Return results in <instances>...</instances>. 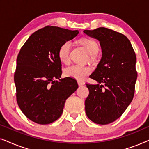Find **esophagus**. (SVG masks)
Returning a JSON list of instances; mask_svg holds the SVG:
<instances>
[{
    "instance_id": "obj_1",
    "label": "esophagus",
    "mask_w": 149,
    "mask_h": 149,
    "mask_svg": "<svg viewBox=\"0 0 149 149\" xmlns=\"http://www.w3.org/2000/svg\"><path fill=\"white\" fill-rule=\"evenodd\" d=\"M77 83H78V85L79 86H81V85H83L85 84L84 82H83V81H77Z\"/></svg>"
}]
</instances>
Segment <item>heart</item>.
I'll use <instances>...</instances> for the list:
<instances>
[{"label":"heart","instance_id":"b5f03b06","mask_svg":"<svg viewBox=\"0 0 149 149\" xmlns=\"http://www.w3.org/2000/svg\"><path fill=\"white\" fill-rule=\"evenodd\" d=\"M79 42L89 53L90 60H95L96 54L99 50V45L97 42L90 38H82L79 40ZM70 47L71 43L68 40L64 42L60 45L58 49V57L62 62L68 63L69 62ZM91 72V68L89 66L74 64L67 67L65 69L64 74L68 77L81 81L83 80L87 75L90 74Z\"/></svg>","mask_w":149,"mask_h":149}]
</instances>
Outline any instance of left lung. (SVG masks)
<instances>
[{
    "label": "left lung",
    "instance_id": "left-lung-1",
    "mask_svg": "<svg viewBox=\"0 0 149 149\" xmlns=\"http://www.w3.org/2000/svg\"><path fill=\"white\" fill-rule=\"evenodd\" d=\"M100 43L102 57L89 77L98 83H85L89 91L85 101L87 117L100 125H107L121 117L133 100L138 73L136 56L130 40L109 28L85 30Z\"/></svg>",
    "mask_w": 149,
    "mask_h": 149
}]
</instances>
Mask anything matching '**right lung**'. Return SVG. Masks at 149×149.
I'll use <instances>...</instances> for the list:
<instances>
[{
    "label": "right lung",
    "mask_w": 149,
    "mask_h": 149,
    "mask_svg": "<svg viewBox=\"0 0 149 149\" xmlns=\"http://www.w3.org/2000/svg\"><path fill=\"white\" fill-rule=\"evenodd\" d=\"M78 30L47 26L34 32L22 47L14 74L16 100L25 116L45 125L62 115L66 99L78 88L74 79H60L58 49Z\"/></svg>",
    "instance_id": "add662e5"
}]
</instances>
